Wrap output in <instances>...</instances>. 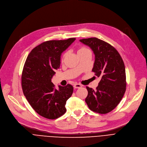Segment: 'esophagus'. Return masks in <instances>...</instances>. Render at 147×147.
<instances>
[{
	"label": "esophagus",
	"instance_id": "1",
	"mask_svg": "<svg viewBox=\"0 0 147 147\" xmlns=\"http://www.w3.org/2000/svg\"><path fill=\"white\" fill-rule=\"evenodd\" d=\"M73 86H74V88H79L80 87H82V85H80V84H76L74 85Z\"/></svg>",
	"mask_w": 147,
	"mask_h": 147
}]
</instances>
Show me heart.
I'll return each mask as SVG.
<instances>
[{
	"label": "heart",
	"instance_id": "heart-1",
	"mask_svg": "<svg viewBox=\"0 0 147 147\" xmlns=\"http://www.w3.org/2000/svg\"><path fill=\"white\" fill-rule=\"evenodd\" d=\"M87 52H90L89 49H88L86 47H80L78 50V55H80V54H84V53H87ZM66 56H67V53H65L62 55V61H64V59L65 57H66Z\"/></svg>",
	"mask_w": 147,
	"mask_h": 147
}]
</instances>
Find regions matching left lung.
<instances>
[{"instance_id":"8db88e82","label":"left lung","mask_w":147,"mask_h":147,"mask_svg":"<svg viewBox=\"0 0 147 147\" xmlns=\"http://www.w3.org/2000/svg\"><path fill=\"white\" fill-rule=\"evenodd\" d=\"M80 41L93 51L95 61L92 71L101 78L96 90L86 86L85 102L91 111L107 114L117 106L126 90L123 61L116 49L104 40L91 37Z\"/></svg>"}]
</instances>
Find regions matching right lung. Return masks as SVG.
<instances>
[{
	"instance_id": "add662e5",
	"label": "right lung",
	"mask_w": 147,
	"mask_h": 147,
	"mask_svg": "<svg viewBox=\"0 0 147 147\" xmlns=\"http://www.w3.org/2000/svg\"><path fill=\"white\" fill-rule=\"evenodd\" d=\"M75 40L69 38L44 42L32 49L26 58L22 88L31 107L43 117L55 119L67 111L65 105L73 94V86H59L57 90L51 79L60 67L61 54Z\"/></svg>"
}]
</instances>
